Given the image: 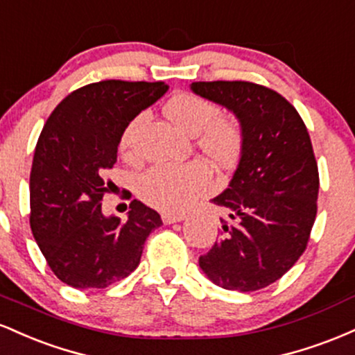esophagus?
<instances>
[{"label":"esophagus","mask_w":355,"mask_h":355,"mask_svg":"<svg viewBox=\"0 0 355 355\" xmlns=\"http://www.w3.org/2000/svg\"><path fill=\"white\" fill-rule=\"evenodd\" d=\"M185 214H164L162 215V220H164V223H166V225H170V223L182 222V220H185Z\"/></svg>","instance_id":"1"}]
</instances>
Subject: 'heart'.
I'll return each instance as SVG.
<instances>
[{
  "label": "heart",
  "instance_id": "obj_1",
  "mask_svg": "<svg viewBox=\"0 0 355 355\" xmlns=\"http://www.w3.org/2000/svg\"><path fill=\"white\" fill-rule=\"evenodd\" d=\"M166 118L190 137L207 158L220 166H229L243 148V130L235 118L222 116V108L195 93H178L165 103ZM144 115H138L125 128L121 145L128 148L133 132ZM211 175L203 162L153 165L138 180V195L162 211H178L191 198L210 187Z\"/></svg>",
  "mask_w": 355,
  "mask_h": 355
}]
</instances>
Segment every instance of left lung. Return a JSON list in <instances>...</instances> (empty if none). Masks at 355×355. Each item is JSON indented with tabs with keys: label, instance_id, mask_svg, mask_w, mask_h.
I'll return each instance as SVG.
<instances>
[{
	"label": "left lung",
	"instance_id": "1",
	"mask_svg": "<svg viewBox=\"0 0 355 355\" xmlns=\"http://www.w3.org/2000/svg\"><path fill=\"white\" fill-rule=\"evenodd\" d=\"M191 92L234 112L243 148L215 205L220 240L198 259L227 291L254 292L279 280L307 247L317 215L319 170L307 126L274 89L250 81H195Z\"/></svg>",
	"mask_w": 355,
	"mask_h": 355
}]
</instances>
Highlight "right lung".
Here are the masks:
<instances>
[{
  "instance_id": "add662e5",
  "label": "right lung",
  "mask_w": 355,
  "mask_h": 355,
  "mask_svg": "<svg viewBox=\"0 0 355 355\" xmlns=\"http://www.w3.org/2000/svg\"><path fill=\"white\" fill-rule=\"evenodd\" d=\"M164 81L105 80L81 87L53 110L30 175V225L48 266L75 288H105L140 263L145 240L162 225L133 200L128 220L105 217V173L130 121L165 95Z\"/></svg>"
}]
</instances>
